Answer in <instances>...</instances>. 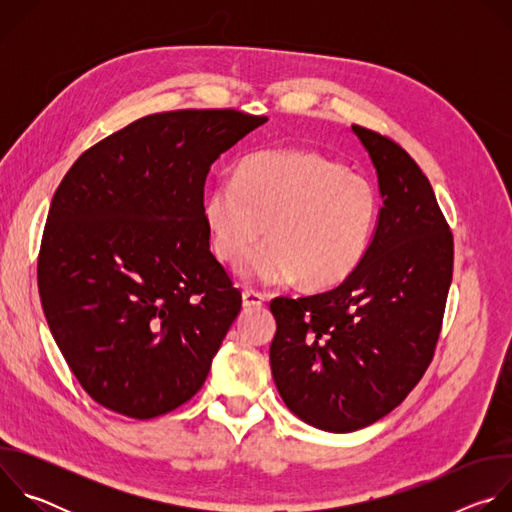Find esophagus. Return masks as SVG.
I'll use <instances>...</instances> for the list:
<instances>
[{
	"label": "esophagus",
	"mask_w": 512,
	"mask_h": 512,
	"mask_svg": "<svg viewBox=\"0 0 512 512\" xmlns=\"http://www.w3.org/2000/svg\"><path fill=\"white\" fill-rule=\"evenodd\" d=\"M265 302V296L261 294V291H255V289H245L243 291V306L245 308H257Z\"/></svg>",
	"instance_id": "34e87169"
}]
</instances>
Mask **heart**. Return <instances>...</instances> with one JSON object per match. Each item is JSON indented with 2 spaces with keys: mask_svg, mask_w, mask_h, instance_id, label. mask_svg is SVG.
Listing matches in <instances>:
<instances>
[{
  "mask_svg": "<svg viewBox=\"0 0 512 512\" xmlns=\"http://www.w3.org/2000/svg\"><path fill=\"white\" fill-rule=\"evenodd\" d=\"M214 255L263 283L296 279L306 289L344 281L371 245L379 214L373 182L316 150H263L247 156L233 180L204 198Z\"/></svg>",
  "mask_w": 512,
  "mask_h": 512,
  "instance_id": "b5f03b06",
  "label": "heart"
}]
</instances>
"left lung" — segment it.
Instances as JSON below:
<instances>
[{"instance_id":"8db88e82","label":"left lung","mask_w":512,"mask_h":512,"mask_svg":"<svg viewBox=\"0 0 512 512\" xmlns=\"http://www.w3.org/2000/svg\"><path fill=\"white\" fill-rule=\"evenodd\" d=\"M369 152L383 206L358 267L334 289L275 298L269 362L302 421L336 433L367 427L421 381L442 332L454 237L433 188L391 137L352 125Z\"/></svg>"}]
</instances>
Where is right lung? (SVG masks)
<instances>
[{"label":"right lung","mask_w":512,"mask_h":512,"mask_svg":"<svg viewBox=\"0 0 512 512\" xmlns=\"http://www.w3.org/2000/svg\"><path fill=\"white\" fill-rule=\"evenodd\" d=\"M267 117L180 109L89 148L54 192L38 255L50 332L103 407L152 419L192 399L241 312L210 253L204 182Z\"/></svg>","instance_id":"obj_1"}]
</instances>
